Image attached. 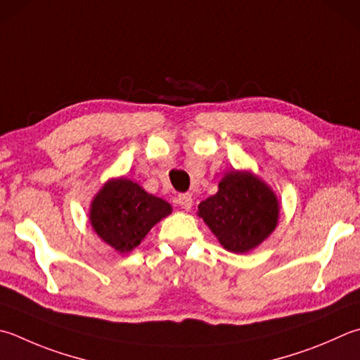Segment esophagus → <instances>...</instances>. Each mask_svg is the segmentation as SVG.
<instances>
[{
	"mask_svg": "<svg viewBox=\"0 0 360 360\" xmlns=\"http://www.w3.org/2000/svg\"><path fill=\"white\" fill-rule=\"evenodd\" d=\"M177 203L183 210H189L193 207V198L191 194H180L177 198Z\"/></svg>",
	"mask_w": 360,
	"mask_h": 360,
	"instance_id": "1",
	"label": "esophagus"
}]
</instances>
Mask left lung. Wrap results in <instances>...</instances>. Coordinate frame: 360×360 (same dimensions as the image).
Returning <instances> with one entry per match:
<instances>
[{"label": "left lung", "mask_w": 360, "mask_h": 360, "mask_svg": "<svg viewBox=\"0 0 360 360\" xmlns=\"http://www.w3.org/2000/svg\"><path fill=\"white\" fill-rule=\"evenodd\" d=\"M224 249L246 254L268 238L279 222L281 203L268 183L250 171L226 172L218 193L198 207Z\"/></svg>", "instance_id": "1"}]
</instances>
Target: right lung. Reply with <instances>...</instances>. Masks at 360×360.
Instances as JSON below:
<instances>
[{
  "mask_svg": "<svg viewBox=\"0 0 360 360\" xmlns=\"http://www.w3.org/2000/svg\"><path fill=\"white\" fill-rule=\"evenodd\" d=\"M172 213L171 203L148 194L125 177L110 179L94 195L89 208L92 230L120 254L138 248L150 229Z\"/></svg>",
  "mask_w": 360,
  "mask_h": 360,
  "instance_id": "1",
  "label": "right lung"
}]
</instances>
